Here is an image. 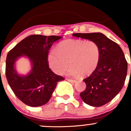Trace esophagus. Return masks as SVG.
I'll list each match as a JSON object with an SVG mask.
<instances>
[{"label": "esophagus", "mask_w": 131, "mask_h": 131, "mask_svg": "<svg viewBox=\"0 0 131 131\" xmlns=\"http://www.w3.org/2000/svg\"><path fill=\"white\" fill-rule=\"evenodd\" d=\"M66 80H67V81L70 82H71V83H75V82H76V80H72V79H66Z\"/></svg>", "instance_id": "1"}]
</instances>
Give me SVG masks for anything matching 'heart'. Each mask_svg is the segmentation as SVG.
<instances>
[{
    "instance_id": "b5f03b06",
    "label": "heart",
    "mask_w": 131,
    "mask_h": 131,
    "mask_svg": "<svg viewBox=\"0 0 131 131\" xmlns=\"http://www.w3.org/2000/svg\"><path fill=\"white\" fill-rule=\"evenodd\" d=\"M100 58V47L94 41L67 39L59 42L56 49L50 51L48 62L51 69L58 74L63 73L70 64L68 75L88 76L96 69Z\"/></svg>"
}]
</instances>
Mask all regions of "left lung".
<instances>
[{
  "label": "left lung",
  "mask_w": 131,
  "mask_h": 131,
  "mask_svg": "<svg viewBox=\"0 0 131 131\" xmlns=\"http://www.w3.org/2000/svg\"><path fill=\"white\" fill-rule=\"evenodd\" d=\"M76 37L93 40L100 49L98 65L84 80L85 91L80 94L85 103L99 107L112 101L123 88L127 72V62L122 49L101 33L73 34Z\"/></svg>",
  "instance_id": "obj_1"
}]
</instances>
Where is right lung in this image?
I'll list each match as a JSON object with an SVG mask.
<instances>
[{"instance_id": "add662e5", "label": "right lung", "mask_w": 131, "mask_h": 131, "mask_svg": "<svg viewBox=\"0 0 131 131\" xmlns=\"http://www.w3.org/2000/svg\"><path fill=\"white\" fill-rule=\"evenodd\" d=\"M61 37L31 35L18 43L8 52L6 75L9 86L19 100L26 105L37 107L49 101L58 82L64 80L49 67V50ZM26 56L32 63V70L26 75L17 73L14 64L17 59Z\"/></svg>"}]
</instances>
